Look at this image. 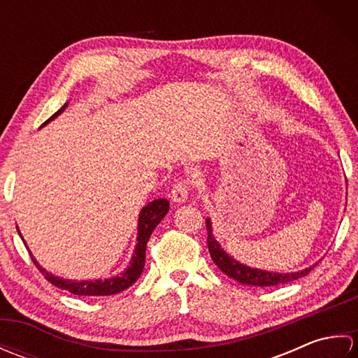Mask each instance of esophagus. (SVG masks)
<instances>
[{
	"instance_id": "1",
	"label": "esophagus",
	"mask_w": 358,
	"mask_h": 358,
	"mask_svg": "<svg viewBox=\"0 0 358 358\" xmlns=\"http://www.w3.org/2000/svg\"><path fill=\"white\" fill-rule=\"evenodd\" d=\"M189 196V183L185 180H180L173 185L171 192V200L173 203H185Z\"/></svg>"
}]
</instances>
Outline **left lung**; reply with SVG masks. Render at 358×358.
Masks as SVG:
<instances>
[{
  "instance_id": "obj_1",
  "label": "left lung",
  "mask_w": 358,
  "mask_h": 358,
  "mask_svg": "<svg viewBox=\"0 0 358 358\" xmlns=\"http://www.w3.org/2000/svg\"><path fill=\"white\" fill-rule=\"evenodd\" d=\"M206 227H208V248L210 258L214 263L218 266V269L224 272L227 277L234 278L241 285H249V286H258V287H266V286H277V285H285L291 283L294 280H299L301 277L308 275V273L313 271L314 266H309L301 271L296 272H271V271H263L258 268H250V266L235 260L232 255H229L226 250L222 248V245L215 240L214 234H212V222L210 218H206Z\"/></svg>"
}]
</instances>
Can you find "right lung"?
Masks as SVG:
<instances>
[{
	"instance_id": "obj_1",
	"label": "right lung",
	"mask_w": 358,
	"mask_h": 358,
	"mask_svg": "<svg viewBox=\"0 0 358 358\" xmlns=\"http://www.w3.org/2000/svg\"><path fill=\"white\" fill-rule=\"evenodd\" d=\"M66 108H67V103L58 112L53 113V115L48 121H45L43 126L50 123V121L55 120L58 115H62ZM167 212H169V201H167L166 199H158L155 201H150L140 210L138 232H136V245H135L131 262H129L127 268L123 272L117 273V275H113L110 278H104V280H101V278H98V280H69V278L53 275L52 272L45 271L43 266L35 260V257L32 255V252H30V249L27 248L26 241L22 240V235H21L18 227L17 229L20 232L21 240L24 241V245L30 252V257H32L35 266L40 269V272L43 273L44 278L49 281V283H52L53 286H57L59 289H64V291L71 292L73 295L104 296V295H113V294L123 292L124 289L132 286L135 281L140 278L143 268H144V262H146L148 241L150 238L152 232H154V229L157 227V224L162 222Z\"/></svg>"
}]
</instances>
